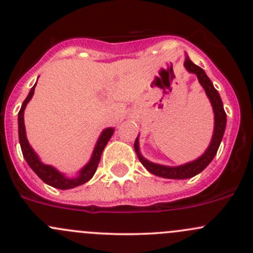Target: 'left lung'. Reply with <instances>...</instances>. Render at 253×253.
<instances>
[{
	"mask_svg": "<svg viewBox=\"0 0 253 253\" xmlns=\"http://www.w3.org/2000/svg\"><path fill=\"white\" fill-rule=\"evenodd\" d=\"M184 66L186 68L187 72L194 73L197 75V79H199L201 86L205 88L206 95L210 98L211 105L213 107V112H214V130H213V136L211 140V144L208 146L207 150L205 151L204 155L201 157H199L197 160L192 161V162L185 163L183 166L178 167H168V166H162L157 165V163H152L150 161H147L144 158L140 153L139 150V137H136L134 144L135 152H136L137 157H139L140 162L142 163V166L147 169L150 173L155 174V175L161 176V178H167V179H189L192 176L197 175L199 173H201L202 170L212 162V160L214 158L215 153H217L218 148H219L220 141L223 139L224 130H225L226 126V114L224 111L222 98H220L219 93L213 86L212 82L210 80V78L206 75L205 70L200 68L199 66H196L195 63H192L190 61L189 57L186 56L184 62Z\"/></svg>",
	"mask_w": 253,
	"mask_h": 253,
	"instance_id": "obj_1",
	"label": "left lung"
}]
</instances>
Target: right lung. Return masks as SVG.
I'll return each instance as SVG.
<instances>
[{
	"mask_svg": "<svg viewBox=\"0 0 253 253\" xmlns=\"http://www.w3.org/2000/svg\"><path fill=\"white\" fill-rule=\"evenodd\" d=\"M36 85V84H35ZM35 85L31 87L29 95L27 96V98L23 102L22 108H20L19 113H18V132H19V142L20 147H22L23 156H24L25 161L29 165V167L36 173V175L43 181V183L51 185V186L56 187V189L61 190H68L73 189L75 186H79V185L85 184L86 181L90 180L91 178L95 174L96 169H97L98 162L101 160V155H102V151L105 148V146L107 145L109 139L113 135L114 129L113 127H107L102 131L101 136L98 137L97 144H96L95 148H93L92 156H91V160L88 161V163L82 170L79 171V175L77 178H67L63 174L59 173L56 168L53 167L43 165L40 160H39L38 155L34 152V150L31 148L27 139V134H25V126H24V109L27 107L28 102L31 100L34 95V91H35Z\"/></svg>",
	"mask_w": 253,
	"mask_h": 253,
	"instance_id": "add662e5",
	"label": "right lung"
}]
</instances>
